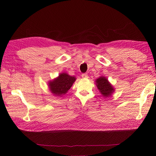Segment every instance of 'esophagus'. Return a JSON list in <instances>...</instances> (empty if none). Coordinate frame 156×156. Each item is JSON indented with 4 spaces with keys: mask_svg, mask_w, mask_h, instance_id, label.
I'll use <instances>...</instances> for the list:
<instances>
[{
    "mask_svg": "<svg viewBox=\"0 0 156 156\" xmlns=\"http://www.w3.org/2000/svg\"><path fill=\"white\" fill-rule=\"evenodd\" d=\"M81 76H82V77L83 78H84V79H87L88 77V75L87 74H86V73H83V74H82L81 75Z\"/></svg>",
    "mask_w": 156,
    "mask_h": 156,
    "instance_id": "obj_1",
    "label": "esophagus"
}]
</instances>
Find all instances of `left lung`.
Listing matches in <instances>:
<instances>
[{"mask_svg":"<svg viewBox=\"0 0 156 156\" xmlns=\"http://www.w3.org/2000/svg\"><path fill=\"white\" fill-rule=\"evenodd\" d=\"M95 84L100 94L104 98L110 97L115 91V88L109 82L108 79L104 76H101L95 80Z\"/></svg>","mask_w":156,"mask_h":156,"instance_id":"left-lung-1","label":"left lung"}]
</instances>
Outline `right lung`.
Masks as SVG:
<instances>
[{"label": "right lung", "instance_id": "add662e5", "mask_svg": "<svg viewBox=\"0 0 156 156\" xmlns=\"http://www.w3.org/2000/svg\"><path fill=\"white\" fill-rule=\"evenodd\" d=\"M76 79L75 77L71 76L67 73H61L57 77L48 81L49 90L53 95L61 97L68 92L76 81Z\"/></svg>", "mask_w": 156, "mask_h": 156}]
</instances>
